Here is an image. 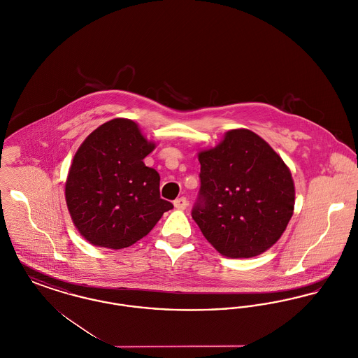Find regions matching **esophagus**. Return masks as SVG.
I'll use <instances>...</instances> for the list:
<instances>
[{"mask_svg": "<svg viewBox=\"0 0 358 358\" xmlns=\"http://www.w3.org/2000/svg\"><path fill=\"white\" fill-rule=\"evenodd\" d=\"M174 206L177 208V209H180V210H184L185 208L187 206V197H180V199H177V200H174Z\"/></svg>", "mask_w": 358, "mask_h": 358, "instance_id": "esophagus-1", "label": "esophagus"}]
</instances>
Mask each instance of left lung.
I'll use <instances>...</instances> for the list:
<instances>
[{"instance_id":"8db88e82","label":"left lung","mask_w":358,"mask_h":358,"mask_svg":"<svg viewBox=\"0 0 358 358\" xmlns=\"http://www.w3.org/2000/svg\"><path fill=\"white\" fill-rule=\"evenodd\" d=\"M201 187L192 217L227 257H254L280 238L294 213L289 166L254 131L234 129L199 152Z\"/></svg>"}]
</instances>
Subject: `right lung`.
<instances>
[{"label":"right lung","instance_id":"add662e5","mask_svg":"<svg viewBox=\"0 0 358 358\" xmlns=\"http://www.w3.org/2000/svg\"><path fill=\"white\" fill-rule=\"evenodd\" d=\"M154 149L136 122L126 118L103 123L83 141L69 168L66 201L88 243L130 247L173 208L159 197V174L143 164Z\"/></svg>","mask_w":358,"mask_h":358}]
</instances>
